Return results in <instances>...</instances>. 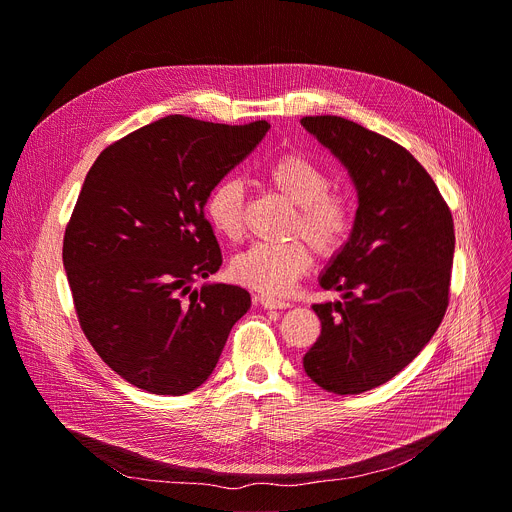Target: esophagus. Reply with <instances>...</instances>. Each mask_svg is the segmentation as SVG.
I'll return each instance as SVG.
<instances>
[{
	"mask_svg": "<svg viewBox=\"0 0 512 512\" xmlns=\"http://www.w3.org/2000/svg\"><path fill=\"white\" fill-rule=\"evenodd\" d=\"M259 302L261 306H265V309H288L290 302L286 300H278V298H269V296H259Z\"/></svg>",
	"mask_w": 512,
	"mask_h": 512,
	"instance_id": "esophagus-1",
	"label": "esophagus"
}]
</instances>
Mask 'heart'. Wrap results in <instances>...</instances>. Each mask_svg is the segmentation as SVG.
<instances>
[{"label": "heart", "mask_w": 512, "mask_h": 512, "mask_svg": "<svg viewBox=\"0 0 512 512\" xmlns=\"http://www.w3.org/2000/svg\"><path fill=\"white\" fill-rule=\"evenodd\" d=\"M263 179L296 208L292 232H300L319 255L344 247L354 226V208L344 193L329 191L323 166L300 152H286L263 168ZM245 191L241 181H220L206 199V218L216 234L238 241L243 234ZM311 251L298 238L288 243H255L230 263L234 282L269 296L286 294L311 267Z\"/></svg>", "instance_id": "heart-1"}]
</instances>
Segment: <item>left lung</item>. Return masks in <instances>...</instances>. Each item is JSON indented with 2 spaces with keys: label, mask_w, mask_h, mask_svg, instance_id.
I'll use <instances>...</instances> for the list:
<instances>
[{
  "label": "left lung",
  "mask_w": 512,
  "mask_h": 512,
  "mask_svg": "<svg viewBox=\"0 0 512 512\" xmlns=\"http://www.w3.org/2000/svg\"><path fill=\"white\" fill-rule=\"evenodd\" d=\"M300 123L348 168L358 193L348 243L319 278L342 300L313 304L321 335L302 364L321 389L356 395L391 381L445 317L453 216L426 168L385 135L335 115Z\"/></svg>",
  "instance_id": "1"
}]
</instances>
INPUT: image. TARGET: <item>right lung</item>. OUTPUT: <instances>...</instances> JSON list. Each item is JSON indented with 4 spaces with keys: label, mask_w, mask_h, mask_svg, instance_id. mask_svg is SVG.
<instances>
[{
    "label": "right lung",
    "mask_w": 512,
    "mask_h": 512,
    "mask_svg": "<svg viewBox=\"0 0 512 512\" xmlns=\"http://www.w3.org/2000/svg\"><path fill=\"white\" fill-rule=\"evenodd\" d=\"M267 129L168 115L102 150L88 170L63 267L88 342L133 387L197 389L249 311L245 288L193 282L222 265L206 199Z\"/></svg>",
    "instance_id": "obj_1"
}]
</instances>
